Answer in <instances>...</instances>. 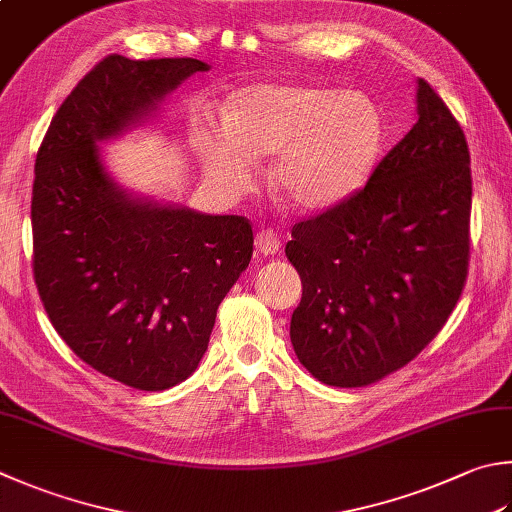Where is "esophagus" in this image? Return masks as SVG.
<instances>
[{"label": "esophagus", "instance_id": "1", "mask_svg": "<svg viewBox=\"0 0 512 512\" xmlns=\"http://www.w3.org/2000/svg\"><path fill=\"white\" fill-rule=\"evenodd\" d=\"M256 249L263 256H272L281 249V238L274 229H260L256 234Z\"/></svg>", "mask_w": 512, "mask_h": 512}]
</instances>
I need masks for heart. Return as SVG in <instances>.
Segmentation results:
<instances>
[{"label":"heart","mask_w":512,"mask_h":512,"mask_svg":"<svg viewBox=\"0 0 512 512\" xmlns=\"http://www.w3.org/2000/svg\"><path fill=\"white\" fill-rule=\"evenodd\" d=\"M381 111L368 95L314 84H256L227 104L225 129H198L209 178L231 194L252 185L254 158L276 157L272 185L289 207L325 211L354 196L376 165Z\"/></svg>","instance_id":"heart-1"}]
</instances>
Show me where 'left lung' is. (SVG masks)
<instances>
[{
	"mask_svg": "<svg viewBox=\"0 0 512 512\" xmlns=\"http://www.w3.org/2000/svg\"><path fill=\"white\" fill-rule=\"evenodd\" d=\"M419 120L368 185L292 227L303 283L289 336L314 379L363 388L403 368L446 325L470 260V151L419 80Z\"/></svg>",
	"mask_w": 512,
	"mask_h": 512,
	"instance_id": "1",
	"label": "left lung"
}]
</instances>
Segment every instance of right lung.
Here are the masks:
<instances>
[{
	"instance_id": "add662e5",
	"label": "right lung",
	"mask_w": 512,
	"mask_h": 512,
	"mask_svg": "<svg viewBox=\"0 0 512 512\" xmlns=\"http://www.w3.org/2000/svg\"><path fill=\"white\" fill-rule=\"evenodd\" d=\"M194 57L106 55L53 115L35 158L33 274L57 334L93 370L158 392L207 352L218 305L245 272V216H209L124 191L100 142L136 127L189 75Z\"/></svg>"
}]
</instances>
